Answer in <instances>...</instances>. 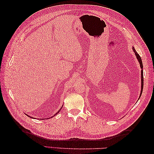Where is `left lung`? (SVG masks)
<instances>
[{
  "label": "left lung",
  "mask_w": 154,
  "mask_h": 154,
  "mask_svg": "<svg viewBox=\"0 0 154 154\" xmlns=\"http://www.w3.org/2000/svg\"><path fill=\"white\" fill-rule=\"evenodd\" d=\"M132 49H133V51H134V54H135V55H136V58L138 59V61H139V63H140V67H141V69H142V71H141V81H142V82H141V83H142V86H141V91H140V97H141V95H142V91H143V64H142V59H141V57H140V56L139 55V54L137 53V51L135 50V49H134V48H132ZM140 97H139V99H140Z\"/></svg>",
  "instance_id": "left-lung-1"
}]
</instances>
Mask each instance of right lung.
<instances>
[{
  "label": "right lung",
  "mask_w": 154,
  "mask_h": 154,
  "mask_svg": "<svg viewBox=\"0 0 154 154\" xmlns=\"http://www.w3.org/2000/svg\"><path fill=\"white\" fill-rule=\"evenodd\" d=\"M60 110H61V109H60V110H58V111H57V113H56V114H54V116H55V114H57V113H59V112H60ZM28 116H29V117H30V116H28ZM53 116H52V117H53ZM52 117H51V118H52ZM30 118H31V117H30Z\"/></svg>",
  "instance_id": "obj_1"
}]
</instances>
